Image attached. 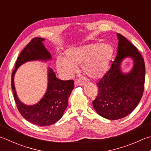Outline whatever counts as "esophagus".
<instances>
[{
	"label": "esophagus",
	"instance_id": "obj_1",
	"mask_svg": "<svg viewBox=\"0 0 151 151\" xmlns=\"http://www.w3.org/2000/svg\"><path fill=\"white\" fill-rule=\"evenodd\" d=\"M75 86H82L84 84V82L81 81V79H76L75 81Z\"/></svg>",
	"mask_w": 151,
	"mask_h": 151
}]
</instances>
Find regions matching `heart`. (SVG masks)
<instances>
[{"mask_svg": "<svg viewBox=\"0 0 151 151\" xmlns=\"http://www.w3.org/2000/svg\"><path fill=\"white\" fill-rule=\"evenodd\" d=\"M113 54V48L109 44H90L66 50L65 59L58 58L57 67L67 76L76 71L77 65H82L84 75L97 79L104 75Z\"/></svg>", "mask_w": 151, "mask_h": 151, "instance_id": "b5f03b06", "label": "heart"}]
</instances>
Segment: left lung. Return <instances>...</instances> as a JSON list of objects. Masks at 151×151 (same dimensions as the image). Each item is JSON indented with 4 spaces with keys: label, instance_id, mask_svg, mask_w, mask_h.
Returning a JSON list of instances; mask_svg holds the SVG:
<instances>
[{
    "label": "left lung",
    "instance_id": "8db88e82",
    "mask_svg": "<svg viewBox=\"0 0 151 151\" xmlns=\"http://www.w3.org/2000/svg\"><path fill=\"white\" fill-rule=\"evenodd\" d=\"M117 36L116 57L97 83L99 92L92 102L97 113L109 120L122 119L136 108L143 96L145 80V65L140 52L122 35ZM126 57L133 58L134 66L130 73L123 74L120 63Z\"/></svg>",
    "mask_w": 151,
    "mask_h": 151
}]
</instances>
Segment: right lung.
Masks as SVG:
<instances>
[{
  "mask_svg": "<svg viewBox=\"0 0 151 151\" xmlns=\"http://www.w3.org/2000/svg\"><path fill=\"white\" fill-rule=\"evenodd\" d=\"M44 38L35 37L29 42L15 65L12 74L11 86L14 98L20 114L31 123L40 126L52 125L60 120L67 107L68 99L75 87L73 80L58 79L51 68L48 70V86L46 93L37 104L28 106L21 102L15 90L14 77L17 68L26 61L51 60V55L44 46Z\"/></svg>",
  "mask_w": 151,
  "mask_h": 151,
  "instance_id": "right-lung-1",
  "label": "right lung"
}]
</instances>
